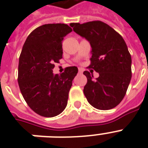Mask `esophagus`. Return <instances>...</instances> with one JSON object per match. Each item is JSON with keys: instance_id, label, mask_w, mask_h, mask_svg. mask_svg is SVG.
Here are the masks:
<instances>
[{"instance_id": "obj_1", "label": "esophagus", "mask_w": 148, "mask_h": 148, "mask_svg": "<svg viewBox=\"0 0 148 148\" xmlns=\"http://www.w3.org/2000/svg\"><path fill=\"white\" fill-rule=\"evenodd\" d=\"M79 74H82V70L81 69H79Z\"/></svg>"}]
</instances>
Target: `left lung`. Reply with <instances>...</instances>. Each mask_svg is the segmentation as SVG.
<instances>
[{
    "label": "left lung",
    "mask_w": 148,
    "mask_h": 148,
    "mask_svg": "<svg viewBox=\"0 0 148 148\" xmlns=\"http://www.w3.org/2000/svg\"><path fill=\"white\" fill-rule=\"evenodd\" d=\"M73 31L89 42L92 47L88 68L99 73L93 79L88 71L83 92L91 106L99 110L116 107L125 97L132 79V56L122 36L101 21L72 23Z\"/></svg>",
    "instance_id": "obj_1"
}]
</instances>
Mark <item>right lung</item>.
I'll return each mask as SVG.
<instances>
[{"mask_svg": "<svg viewBox=\"0 0 148 148\" xmlns=\"http://www.w3.org/2000/svg\"><path fill=\"white\" fill-rule=\"evenodd\" d=\"M72 31L65 23L44 24L32 31L23 44L19 58V87L27 105L41 116H56L67 106L78 68L67 67L60 75L53 69L62 58V41Z\"/></svg>", "mask_w": 148, "mask_h": 148, "instance_id": "obj_1", "label": "right lung"}]
</instances>
